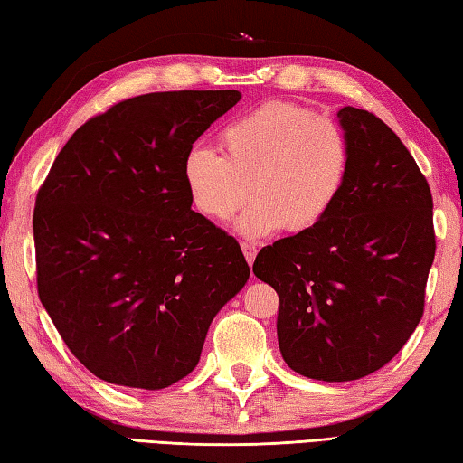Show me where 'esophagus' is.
<instances>
[{
	"instance_id": "34e87169",
	"label": "esophagus",
	"mask_w": 463,
	"mask_h": 463,
	"mask_svg": "<svg viewBox=\"0 0 463 463\" xmlns=\"http://www.w3.org/2000/svg\"><path fill=\"white\" fill-rule=\"evenodd\" d=\"M241 252H244L248 264L252 267L254 259H256V252H259V250H256V244H250V241H241Z\"/></svg>"
}]
</instances>
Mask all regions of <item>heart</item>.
Listing matches in <instances>:
<instances>
[{
    "label": "heart",
    "mask_w": 463,
    "mask_h": 463,
    "mask_svg": "<svg viewBox=\"0 0 463 463\" xmlns=\"http://www.w3.org/2000/svg\"><path fill=\"white\" fill-rule=\"evenodd\" d=\"M219 154L194 146L182 160L188 201L203 217L236 222L246 238L298 233L330 213L351 174V146L332 118L293 104H264L219 133Z\"/></svg>",
    "instance_id": "heart-1"
}]
</instances>
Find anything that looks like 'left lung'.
<instances>
[{
	"label": "left lung",
	"instance_id": "8db88e82",
	"mask_svg": "<svg viewBox=\"0 0 463 463\" xmlns=\"http://www.w3.org/2000/svg\"><path fill=\"white\" fill-rule=\"evenodd\" d=\"M338 123L351 174L322 222L262 248L254 275L279 293L287 365L320 382H353L396 357L419 326L435 259L433 196L411 151L367 110Z\"/></svg>",
	"mask_w": 463,
	"mask_h": 463
}]
</instances>
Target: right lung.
I'll list each match as a JSON object with an SVG mask.
<instances>
[{
  "label": "right lung",
  "instance_id": "1",
  "mask_svg": "<svg viewBox=\"0 0 463 463\" xmlns=\"http://www.w3.org/2000/svg\"><path fill=\"white\" fill-rule=\"evenodd\" d=\"M238 90L128 98L71 135L36 194L39 298L96 377L162 390L201 359L207 330L250 267L194 213L182 182L193 143Z\"/></svg>",
  "mask_w": 463,
  "mask_h": 463
}]
</instances>
